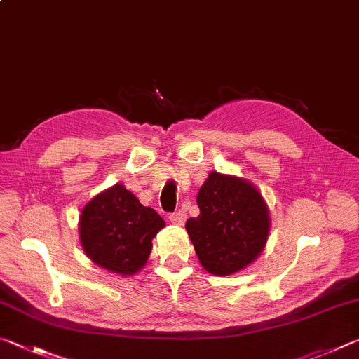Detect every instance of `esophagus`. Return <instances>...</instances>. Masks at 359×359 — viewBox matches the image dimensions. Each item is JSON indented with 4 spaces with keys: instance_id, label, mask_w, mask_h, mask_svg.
<instances>
[{
    "instance_id": "34e87169",
    "label": "esophagus",
    "mask_w": 359,
    "mask_h": 359,
    "mask_svg": "<svg viewBox=\"0 0 359 359\" xmlns=\"http://www.w3.org/2000/svg\"><path fill=\"white\" fill-rule=\"evenodd\" d=\"M185 218H187V214L184 210H179V212H175V214L169 215V220H171V223H174V224H184Z\"/></svg>"
}]
</instances>
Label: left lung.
Instances as JSON below:
<instances>
[{
  "label": "left lung",
  "instance_id": "8db88e82",
  "mask_svg": "<svg viewBox=\"0 0 359 359\" xmlns=\"http://www.w3.org/2000/svg\"><path fill=\"white\" fill-rule=\"evenodd\" d=\"M199 215L188 218L187 233L199 263L214 276H231L263 252L271 218L258 188L245 179L210 172L199 188Z\"/></svg>",
  "mask_w": 359,
  "mask_h": 359
}]
</instances>
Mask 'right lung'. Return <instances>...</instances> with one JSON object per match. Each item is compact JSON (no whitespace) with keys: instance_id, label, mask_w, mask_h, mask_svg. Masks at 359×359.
Returning <instances> with one entry per match:
<instances>
[{"instance_id":"obj_1","label":"right lung","mask_w":359,"mask_h":359,"mask_svg":"<svg viewBox=\"0 0 359 359\" xmlns=\"http://www.w3.org/2000/svg\"><path fill=\"white\" fill-rule=\"evenodd\" d=\"M166 223L115 184L90 201L79 217V238L87 257L102 269L133 276L147 263L151 239Z\"/></svg>"}]
</instances>
